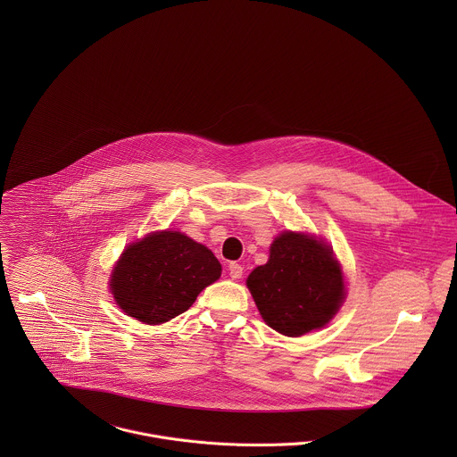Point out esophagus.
Listing matches in <instances>:
<instances>
[{
	"mask_svg": "<svg viewBox=\"0 0 457 457\" xmlns=\"http://www.w3.org/2000/svg\"><path fill=\"white\" fill-rule=\"evenodd\" d=\"M228 272H230V278H234V279L241 278V276H243V267H241V263L232 262V263L228 265Z\"/></svg>",
	"mask_w": 457,
	"mask_h": 457,
	"instance_id": "esophagus-1",
	"label": "esophagus"
}]
</instances>
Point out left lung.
I'll return each mask as SVG.
<instances>
[{"label":"left lung","mask_w":457,"mask_h":457,"mask_svg":"<svg viewBox=\"0 0 457 457\" xmlns=\"http://www.w3.org/2000/svg\"><path fill=\"white\" fill-rule=\"evenodd\" d=\"M246 285L263 322L290 337L327 326L345 299L332 248L297 232H283L272 241L269 261L252 270Z\"/></svg>","instance_id":"1"}]
</instances>
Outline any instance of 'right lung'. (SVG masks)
Listing matches in <instances>:
<instances>
[{
  "instance_id": "1",
  "label": "right lung",
  "mask_w": 457,
  "mask_h": 457,
  "mask_svg": "<svg viewBox=\"0 0 457 457\" xmlns=\"http://www.w3.org/2000/svg\"><path fill=\"white\" fill-rule=\"evenodd\" d=\"M221 276V263L204 245L176 230L153 232L130 245L111 276L118 306L147 326L185 313Z\"/></svg>"
}]
</instances>
